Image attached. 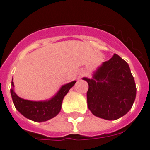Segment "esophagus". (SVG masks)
<instances>
[{"label": "esophagus", "mask_w": 150, "mask_h": 150, "mask_svg": "<svg viewBox=\"0 0 150 150\" xmlns=\"http://www.w3.org/2000/svg\"><path fill=\"white\" fill-rule=\"evenodd\" d=\"M85 75V72L84 71H81V73H80V75H81V76H83V75Z\"/></svg>", "instance_id": "34e87169"}]
</instances>
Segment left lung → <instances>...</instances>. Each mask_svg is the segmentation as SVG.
<instances>
[{
	"label": "left lung",
	"instance_id": "left-lung-1",
	"mask_svg": "<svg viewBox=\"0 0 150 150\" xmlns=\"http://www.w3.org/2000/svg\"><path fill=\"white\" fill-rule=\"evenodd\" d=\"M88 84L87 102L94 116L108 120L125 115L133 106L137 88L129 65L114 54L94 73Z\"/></svg>",
	"mask_w": 150,
	"mask_h": 150
}]
</instances>
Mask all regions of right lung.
<instances>
[{
    "instance_id": "right-lung-1",
    "label": "right lung",
    "mask_w": 150,
    "mask_h": 150,
    "mask_svg": "<svg viewBox=\"0 0 150 150\" xmlns=\"http://www.w3.org/2000/svg\"><path fill=\"white\" fill-rule=\"evenodd\" d=\"M76 81H73L62 86L59 91L50 100L44 101H32L23 99L17 96L13 91V81L12 79L11 94L14 106L17 110L27 119L36 122H43L56 117L61 110L62 103L64 97L69 89L72 88Z\"/></svg>"
}]
</instances>
